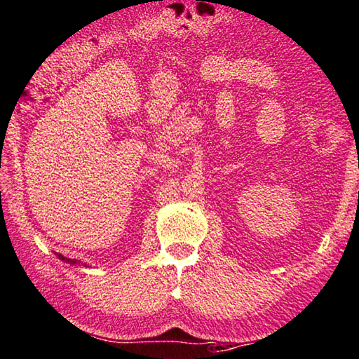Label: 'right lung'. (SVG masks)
<instances>
[{
  "label": "right lung",
  "instance_id": "right-lung-1",
  "mask_svg": "<svg viewBox=\"0 0 359 359\" xmlns=\"http://www.w3.org/2000/svg\"><path fill=\"white\" fill-rule=\"evenodd\" d=\"M57 256H59V259H62V261L69 262V264H78L76 259H69V258H65V256H62V255H57Z\"/></svg>",
  "mask_w": 359,
  "mask_h": 359
}]
</instances>
